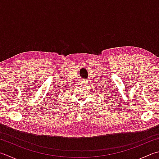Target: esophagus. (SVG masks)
Instances as JSON below:
<instances>
[{"instance_id":"obj_1","label":"esophagus","mask_w":159,"mask_h":159,"mask_svg":"<svg viewBox=\"0 0 159 159\" xmlns=\"http://www.w3.org/2000/svg\"><path fill=\"white\" fill-rule=\"evenodd\" d=\"M83 83H84V84H85V82H83Z\"/></svg>"}]
</instances>
